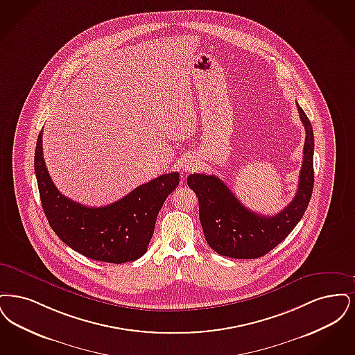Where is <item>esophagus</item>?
<instances>
[{
	"label": "esophagus",
	"instance_id": "obj_1",
	"mask_svg": "<svg viewBox=\"0 0 355 355\" xmlns=\"http://www.w3.org/2000/svg\"><path fill=\"white\" fill-rule=\"evenodd\" d=\"M196 168V160L193 159V157H187L184 162L182 163V170L185 173H188V172H192V171Z\"/></svg>",
	"mask_w": 355,
	"mask_h": 355
}]
</instances>
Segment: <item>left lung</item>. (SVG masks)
I'll list each match as a JSON object with an SVG mask.
<instances>
[{
    "label": "left lung",
    "mask_w": 355,
    "mask_h": 355,
    "mask_svg": "<svg viewBox=\"0 0 355 355\" xmlns=\"http://www.w3.org/2000/svg\"><path fill=\"white\" fill-rule=\"evenodd\" d=\"M306 138L298 189L291 201L275 216L252 212L215 175L193 173L187 178L188 187L199 199V216L208 245L216 253L232 259H257L277 247L302 218L314 185L313 127L297 103Z\"/></svg>",
    "instance_id": "8db88e82"
}]
</instances>
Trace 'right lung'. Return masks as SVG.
<instances>
[{
  "mask_svg": "<svg viewBox=\"0 0 355 355\" xmlns=\"http://www.w3.org/2000/svg\"><path fill=\"white\" fill-rule=\"evenodd\" d=\"M34 170L51 230L78 253L112 263L135 261L147 252L157 214L180 182L179 173L171 172L106 207H86L63 196L53 183L44 160L42 130L37 139Z\"/></svg>",
  "mask_w": 355,
  "mask_h": 355,
  "instance_id": "1",
  "label": "right lung"
}]
</instances>
